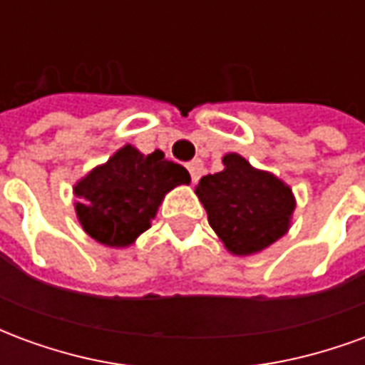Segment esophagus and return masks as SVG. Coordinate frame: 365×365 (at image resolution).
Segmentation results:
<instances>
[{
	"instance_id": "34e87169",
	"label": "esophagus",
	"mask_w": 365,
	"mask_h": 365,
	"mask_svg": "<svg viewBox=\"0 0 365 365\" xmlns=\"http://www.w3.org/2000/svg\"><path fill=\"white\" fill-rule=\"evenodd\" d=\"M187 170H190L191 174V182H197L201 174H203V162L199 158L191 160L190 164H187Z\"/></svg>"
}]
</instances>
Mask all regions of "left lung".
<instances>
[{"instance_id":"1","label":"left lung","mask_w":365,"mask_h":365,"mask_svg":"<svg viewBox=\"0 0 365 365\" xmlns=\"http://www.w3.org/2000/svg\"><path fill=\"white\" fill-rule=\"evenodd\" d=\"M225 170L203 175L195 187L211 229L232 254L248 256L274 245L289 229L295 199L275 175L242 156L227 154Z\"/></svg>"}]
</instances>
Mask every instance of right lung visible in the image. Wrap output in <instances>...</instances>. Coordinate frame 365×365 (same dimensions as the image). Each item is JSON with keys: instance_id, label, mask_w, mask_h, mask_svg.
Instances as JSON below:
<instances>
[{"instance_id": "1", "label": "right lung", "mask_w": 365, "mask_h": 365, "mask_svg": "<svg viewBox=\"0 0 365 365\" xmlns=\"http://www.w3.org/2000/svg\"><path fill=\"white\" fill-rule=\"evenodd\" d=\"M190 172L164 152L140 154L130 144L115 152L78 182L76 213L83 230L105 246H128L150 229V221L168 191L190 183Z\"/></svg>"}]
</instances>
